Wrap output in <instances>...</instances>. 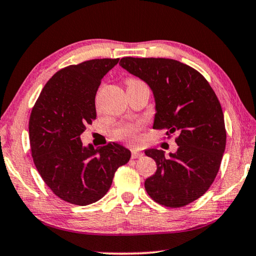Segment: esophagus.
I'll use <instances>...</instances> for the list:
<instances>
[{
    "instance_id": "34e87169",
    "label": "esophagus",
    "mask_w": 256,
    "mask_h": 256,
    "mask_svg": "<svg viewBox=\"0 0 256 256\" xmlns=\"http://www.w3.org/2000/svg\"><path fill=\"white\" fill-rule=\"evenodd\" d=\"M142 155H144V154L141 152H138V150H132L131 157L133 158V160H134V158H139V157H141Z\"/></svg>"
}]
</instances>
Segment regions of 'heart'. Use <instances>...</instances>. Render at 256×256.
I'll use <instances>...</instances> for the list:
<instances>
[{"label": "heart", "instance_id": "1", "mask_svg": "<svg viewBox=\"0 0 256 256\" xmlns=\"http://www.w3.org/2000/svg\"><path fill=\"white\" fill-rule=\"evenodd\" d=\"M142 83L138 80H128V85ZM141 131H142V124L141 123H125L120 124L118 128L114 130L112 136L116 140L124 141L130 144H136L141 140Z\"/></svg>", "mask_w": 256, "mask_h": 256}]
</instances>
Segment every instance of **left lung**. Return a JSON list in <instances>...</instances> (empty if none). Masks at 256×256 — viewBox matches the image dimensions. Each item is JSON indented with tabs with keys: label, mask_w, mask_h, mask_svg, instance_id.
I'll return each mask as SVG.
<instances>
[{
	"label": "left lung",
	"mask_w": 256,
	"mask_h": 256,
	"mask_svg": "<svg viewBox=\"0 0 256 256\" xmlns=\"http://www.w3.org/2000/svg\"><path fill=\"white\" fill-rule=\"evenodd\" d=\"M124 70L144 80L156 101L154 128L176 133L178 150L148 149L157 171L144 181L146 192L166 208H184L208 192L226 149L224 117L216 92L200 72L178 60L122 58Z\"/></svg>",
	"instance_id": "1"
}]
</instances>
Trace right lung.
Here are the masks:
<instances>
[{"instance_id": "1", "label": "right lung", "mask_w": 256, "mask_h": 256, "mask_svg": "<svg viewBox=\"0 0 256 256\" xmlns=\"http://www.w3.org/2000/svg\"><path fill=\"white\" fill-rule=\"evenodd\" d=\"M117 59H92L56 72L32 109L30 144L43 181L60 200L85 206L102 198L117 168L131 158L118 144L83 147L80 136L96 120V94Z\"/></svg>"}]
</instances>
